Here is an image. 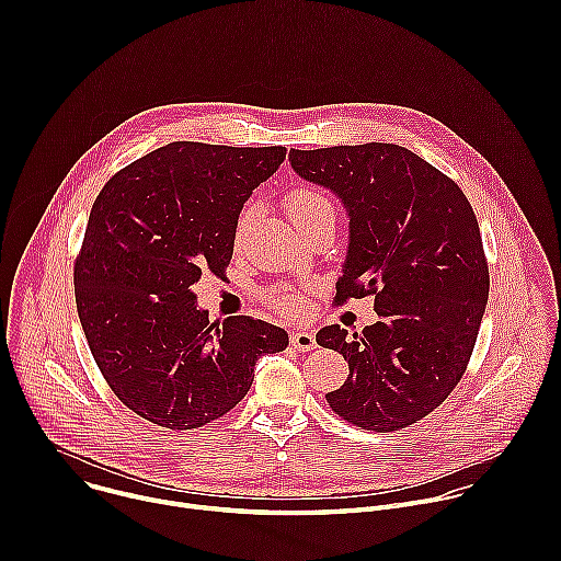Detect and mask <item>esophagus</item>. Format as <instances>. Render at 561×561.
<instances>
[{"instance_id":"esophagus-1","label":"esophagus","mask_w":561,"mask_h":561,"mask_svg":"<svg viewBox=\"0 0 561 561\" xmlns=\"http://www.w3.org/2000/svg\"><path fill=\"white\" fill-rule=\"evenodd\" d=\"M290 344H293L297 351H301V353L312 351V348L317 346L314 333L308 331V329H293V333H290Z\"/></svg>"}]
</instances>
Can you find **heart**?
Segmentation results:
<instances>
[{"mask_svg": "<svg viewBox=\"0 0 561 561\" xmlns=\"http://www.w3.org/2000/svg\"><path fill=\"white\" fill-rule=\"evenodd\" d=\"M288 213L293 224H301L306 219H317V217H335V206L333 202L319 191L312 188H297L288 195ZM268 301L282 310V312H293L304 306V293L297 286L282 284L268 293Z\"/></svg>", "mask_w": 561, "mask_h": 561, "instance_id": "1", "label": "heart"}]
</instances>
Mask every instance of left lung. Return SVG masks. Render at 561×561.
I'll list each match as a JSON object with an SVG mask.
<instances>
[{"label": "left lung", "mask_w": 561, "mask_h": 561, "mask_svg": "<svg viewBox=\"0 0 561 561\" xmlns=\"http://www.w3.org/2000/svg\"><path fill=\"white\" fill-rule=\"evenodd\" d=\"M293 171L329 188L348 215L337 304L375 297L379 322L348 335L327 327L317 344L348 359L327 394L346 422L377 433L411 426L461 379L489 301L482 234L459 186L404 146L290 150Z\"/></svg>", "instance_id": "left-lung-1"}]
</instances>
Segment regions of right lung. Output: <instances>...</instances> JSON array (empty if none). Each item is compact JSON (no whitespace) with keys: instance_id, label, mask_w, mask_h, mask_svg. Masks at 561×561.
Segmentation results:
<instances>
[{"instance_id":"add662e5","label":"right lung","mask_w":561,"mask_h":561,"mask_svg":"<svg viewBox=\"0 0 561 561\" xmlns=\"http://www.w3.org/2000/svg\"><path fill=\"white\" fill-rule=\"evenodd\" d=\"M284 157V146L173 141L98 195L75 301L104 379L139 417L199 428L242 402L262 355L288 346V333L262 319L213 324L191 288L206 271L224 275L239 213Z\"/></svg>"}]
</instances>
